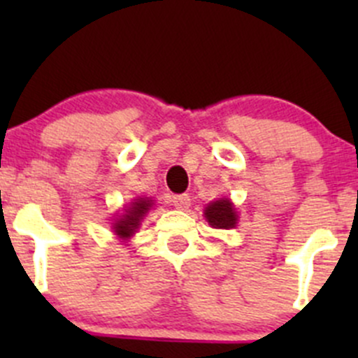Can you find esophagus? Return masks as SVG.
<instances>
[{
    "mask_svg": "<svg viewBox=\"0 0 358 358\" xmlns=\"http://www.w3.org/2000/svg\"><path fill=\"white\" fill-rule=\"evenodd\" d=\"M171 202L176 209H187L190 206V196L189 194H178V196L171 197Z\"/></svg>",
    "mask_w": 358,
    "mask_h": 358,
    "instance_id": "obj_1",
    "label": "esophagus"
}]
</instances>
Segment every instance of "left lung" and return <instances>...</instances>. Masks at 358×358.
Instances as JSON below:
<instances>
[{
  "label": "left lung",
  "instance_id": "1",
  "mask_svg": "<svg viewBox=\"0 0 358 358\" xmlns=\"http://www.w3.org/2000/svg\"><path fill=\"white\" fill-rule=\"evenodd\" d=\"M204 215L209 225L215 227V229H232L237 223V213L229 199L211 202L204 209Z\"/></svg>",
  "mask_w": 358,
  "mask_h": 358
}]
</instances>
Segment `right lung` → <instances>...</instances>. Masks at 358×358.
Masks as SVG:
<instances>
[{
	"label": "right lung",
	"mask_w": 358,
	"mask_h": 358,
	"mask_svg": "<svg viewBox=\"0 0 358 358\" xmlns=\"http://www.w3.org/2000/svg\"><path fill=\"white\" fill-rule=\"evenodd\" d=\"M150 206H152V202L149 199H136L131 204V208L126 209L124 215L114 223V232L117 234L119 237H122V239L131 237L133 234H135V230L138 229L140 222H142V218L145 216V213L150 209Z\"/></svg>",
	"instance_id": "right-lung-1"
}]
</instances>
